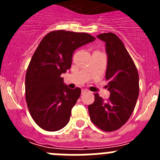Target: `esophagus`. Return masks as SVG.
<instances>
[{
  "instance_id": "esophagus-1",
  "label": "esophagus",
  "mask_w": 160,
  "mask_h": 160,
  "mask_svg": "<svg viewBox=\"0 0 160 160\" xmlns=\"http://www.w3.org/2000/svg\"><path fill=\"white\" fill-rule=\"evenodd\" d=\"M87 92H88V90H82V94H83V93H87Z\"/></svg>"
}]
</instances>
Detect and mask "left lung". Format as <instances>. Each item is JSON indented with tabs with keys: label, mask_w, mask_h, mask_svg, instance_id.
Instances as JSON below:
<instances>
[{
	"label": "left lung",
	"mask_w": 160,
	"mask_h": 160,
	"mask_svg": "<svg viewBox=\"0 0 160 160\" xmlns=\"http://www.w3.org/2000/svg\"><path fill=\"white\" fill-rule=\"evenodd\" d=\"M106 45V80L111 95L104 101L98 93L88 106L91 122L104 132H113L126 123L134 111L139 93L136 67L122 40L112 32L98 35Z\"/></svg>",
	"instance_id": "left-lung-1"
}]
</instances>
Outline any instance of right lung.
Masks as SVG:
<instances>
[{"label":"right lung","instance_id":"right-lung-1","mask_svg":"<svg viewBox=\"0 0 160 160\" xmlns=\"http://www.w3.org/2000/svg\"><path fill=\"white\" fill-rule=\"evenodd\" d=\"M90 34L50 32L34 52L25 76V99L31 116L42 129L56 132L67 125L81 90H72L61 74L70 69L72 53L94 41Z\"/></svg>","mask_w":160,"mask_h":160}]
</instances>
